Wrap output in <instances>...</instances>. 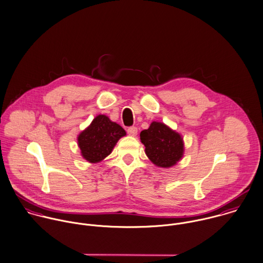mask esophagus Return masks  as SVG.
<instances>
[{
    "label": "esophagus",
    "mask_w": 263,
    "mask_h": 263,
    "mask_svg": "<svg viewBox=\"0 0 263 263\" xmlns=\"http://www.w3.org/2000/svg\"><path fill=\"white\" fill-rule=\"evenodd\" d=\"M127 134H128L129 136L135 137V136H137V134H138V128H137L136 126H129V127L127 128Z\"/></svg>",
    "instance_id": "obj_1"
}]
</instances>
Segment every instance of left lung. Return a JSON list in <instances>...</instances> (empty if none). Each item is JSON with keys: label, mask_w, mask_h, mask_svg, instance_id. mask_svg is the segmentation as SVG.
Here are the masks:
<instances>
[{"label": "left lung", "mask_w": 263, "mask_h": 263, "mask_svg": "<svg viewBox=\"0 0 263 263\" xmlns=\"http://www.w3.org/2000/svg\"><path fill=\"white\" fill-rule=\"evenodd\" d=\"M146 155L157 166L171 167L182 157L183 143L180 135L164 123L152 122L140 134Z\"/></svg>", "instance_id": "1"}]
</instances>
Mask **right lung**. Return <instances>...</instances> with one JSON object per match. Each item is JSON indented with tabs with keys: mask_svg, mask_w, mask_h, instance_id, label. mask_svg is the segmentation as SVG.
I'll return each instance as SVG.
<instances>
[{
	"mask_svg": "<svg viewBox=\"0 0 263 263\" xmlns=\"http://www.w3.org/2000/svg\"><path fill=\"white\" fill-rule=\"evenodd\" d=\"M125 135V130L119 124L105 115H98L79 136V147L86 160L97 163L107 157L117 141Z\"/></svg>",
	"mask_w": 263,
	"mask_h": 263,
	"instance_id": "right-lung-1",
	"label": "right lung"
}]
</instances>
